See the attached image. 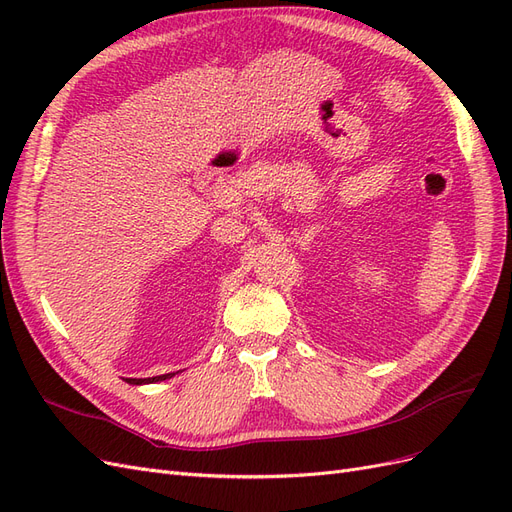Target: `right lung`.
<instances>
[{
	"instance_id": "add662e5",
	"label": "right lung",
	"mask_w": 512,
	"mask_h": 512,
	"mask_svg": "<svg viewBox=\"0 0 512 512\" xmlns=\"http://www.w3.org/2000/svg\"><path fill=\"white\" fill-rule=\"evenodd\" d=\"M173 376H175V371H173V374L153 376V378H126V382H130V384H151V382H162V380H168V378H173Z\"/></svg>"
}]
</instances>
